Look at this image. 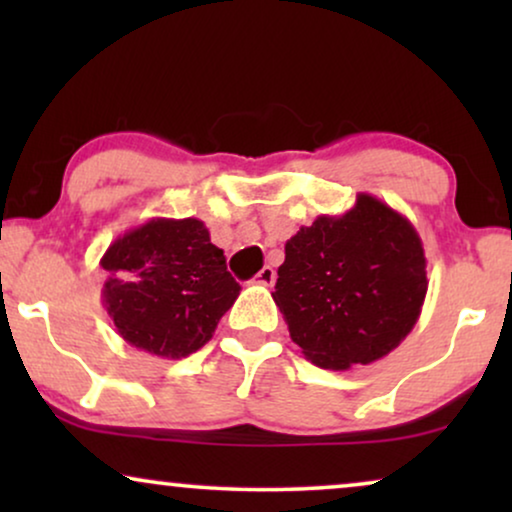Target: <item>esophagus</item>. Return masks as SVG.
I'll use <instances>...</instances> for the list:
<instances>
[{
    "mask_svg": "<svg viewBox=\"0 0 512 512\" xmlns=\"http://www.w3.org/2000/svg\"><path fill=\"white\" fill-rule=\"evenodd\" d=\"M256 282L263 284V286H272V284H275V268H272V265H263V268L258 270Z\"/></svg>",
    "mask_w": 512,
    "mask_h": 512,
    "instance_id": "1",
    "label": "esophagus"
}]
</instances>
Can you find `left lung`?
I'll return each mask as SVG.
<instances>
[{
  "label": "left lung",
  "instance_id": "1",
  "mask_svg": "<svg viewBox=\"0 0 512 512\" xmlns=\"http://www.w3.org/2000/svg\"><path fill=\"white\" fill-rule=\"evenodd\" d=\"M275 303L314 366L347 370L387 356L415 328L426 298L422 237L401 212L359 193L286 242Z\"/></svg>",
  "mask_w": 512,
  "mask_h": 512
}]
</instances>
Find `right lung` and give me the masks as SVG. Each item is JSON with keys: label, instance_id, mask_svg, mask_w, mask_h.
Instances as JSON below:
<instances>
[{"label": "right lung", "instance_id": "add662e5", "mask_svg": "<svg viewBox=\"0 0 512 512\" xmlns=\"http://www.w3.org/2000/svg\"><path fill=\"white\" fill-rule=\"evenodd\" d=\"M100 265L102 305L118 335L160 359H184L207 345L240 296L200 219H149L116 237Z\"/></svg>", "mask_w": 512, "mask_h": 512}]
</instances>
